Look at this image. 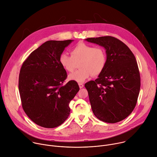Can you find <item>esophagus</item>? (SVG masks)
I'll return each instance as SVG.
<instances>
[{
  "mask_svg": "<svg viewBox=\"0 0 157 157\" xmlns=\"http://www.w3.org/2000/svg\"><path fill=\"white\" fill-rule=\"evenodd\" d=\"M78 84H79V88H83V86H84V84H83L82 83H81V82H79V83H78Z\"/></svg>",
  "mask_w": 157,
  "mask_h": 157,
  "instance_id": "esophagus-1",
  "label": "esophagus"
}]
</instances>
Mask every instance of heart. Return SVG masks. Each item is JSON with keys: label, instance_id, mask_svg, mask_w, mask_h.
I'll return each instance as SVG.
<instances>
[{"label": "heart", "instance_id": "b5f03b06", "mask_svg": "<svg viewBox=\"0 0 157 157\" xmlns=\"http://www.w3.org/2000/svg\"><path fill=\"white\" fill-rule=\"evenodd\" d=\"M71 55L63 53L59 58L60 65L69 73L73 72L79 63V69L69 76L70 80L83 82L92 75H100L106 67V53L101 47L79 42L71 49Z\"/></svg>", "mask_w": 157, "mask_h": 157}]
</instances>
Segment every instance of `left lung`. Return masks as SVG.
Wrapping results in <instances>:
<instances>
[{
    "instance_id": "left-lung-1",
    "label": "left lung",
    "mask_w": 157,
    "mask_h": 157,
    "mask_svg": "<svg viewBox=\"0 0 157 157\" xmlns=\"http://www.w3.org/2000/svg\"><path fill=\"white\" fill-rule=\"evenodd\" d=\"M106 50L105 69L95 81L84 84L92 111L102 121L115 123L134 109L140 90V76L136 58L124 43L112 36L85 39Z\"/></svg>"
}]
</instances>
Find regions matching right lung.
I'll use <instances>...</instances> for the list:
<instances>
[{
	"label": "right lung",
	"mask_w": 157,
	"mask_h": 157,
	"mask_svg": "<svg viewBox=\"0 0 157 157\" xmlns=\"http://www.w3.org/2000/svg\"><path fill=\"white\" fill-rule=\"evenodd\" d=\"M73 40H48L31 53L23 63L19 90L24 111L39 126L52 128L63 123L70 114L69 104L79 90L69 81L59 62L60 55Z\"/></svg>",
	"instance_id": "1"
}]
</instances>
